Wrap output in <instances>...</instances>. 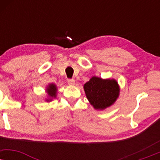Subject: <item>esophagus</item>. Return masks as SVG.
I'll use <instances>...</instances> for the list:
<instances>
[{
	"label": "esophagus",
	"instance_id": "34e87169",
	"mask_svg": "<svg viewBox=\"0 0 160 160\" xmlns=\"http://www.w3.org/2000/svg\"><path fill=\"white\" fill-rule=\"evenodd\" d=\"M68 84L69 85H74L75 84V80L73 79V78H69V79H68Z\"/></svg>",
	"mask_w": 160,
	"mask_h": 160
}]
</instances>
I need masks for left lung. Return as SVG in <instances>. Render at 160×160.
I'll list each match as a JSON object with an SVG mask.
<instances>
[{
    "instance_id": "left-lung-1",
    "label": "left lung",
    "mask_w": 160,
    "mask_h": 160,
    "mask_svg": "<svg viewBox=\"0 0 160 160\" xmlns=\"http://www.w3.org/2000/svg\"><path fill=\"white\" fill-rule=\"evenodd\" d=\"M84 89L89 102L97 110H103L114 103L120 90L115 79H102L96 76L84 85Z\"/></svg>"
}]
</instances>
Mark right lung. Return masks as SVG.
<instances>
[{"mask_svg": "<svg viewBox=\"0 0 160 160\" xmlns=\"http://www.w3.org/2000/svg\"><path fill=\"white\" fill-rule=\"evenodd\" d=\"M57 91H58V89H57V87L55 84H49V86H48L47 88V92L48 94V97H49V98L46 100H47V101H51L52 98H55L57 96Z\"/></svg>", "mask_w": 160, "mask_h": 160, "instance_id": "right-lung-1", "label": "right lung"}]
</instances>
